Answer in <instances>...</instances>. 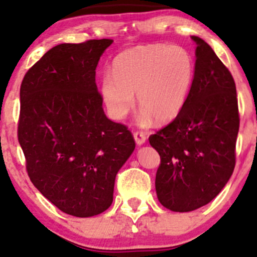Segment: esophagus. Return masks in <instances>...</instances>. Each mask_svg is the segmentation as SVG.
Wrapping results in <instances>:
<instances>
[{"instance_id":"esophagus-1","label":"esophagus","mask_w":257,"mask_h":257,"mask_svg":"<svg viewBox=\"0 0 257 257\" xmlns=\"http://www.w3.org/2000/svg\"><path fill=\"white\" fill-rule=\"evenodd\" d=\"M134 140H135V143H137L138 146L144 145V144L146 143L145 134H143V133H140V132L134 133Z\"/></svg>"}]
</instances>
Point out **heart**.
Wrapping results in <instances>:
<instances>
[{
    "label": "heart",
    "instance_id": "heart-1",
    "mask_svg": "<svg viewBox=\"0 0 257 257\" xmlns=\"http://www.w3.org/2000/svg\"><path fill=\"white\" fill-rule=\"evenodd\" d=\"M194 79V60L180 46L144 44L119 53L112 63V75H105L100 93L108 114L124 119L135 107L141 111L138 123L149 126L169 123L185 107Z\"/></svg>",
    "mask_w": 257,
    "mask_h": 257
}]
</instances>
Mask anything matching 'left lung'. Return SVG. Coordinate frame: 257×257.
Returning <instances> with one entry per match:
<instances>
[{"label": "left lung", "instance_id": "obj_1", "mask_svg": "<svg viewBox=\"0 0 257 257\" xmlns=\"http://www.w3.org/2000/svg\"><path fill=\"white\" fill-rule=\"evenodd\" d=\"M194 79L185 107L166 128L150 137L161 156L156 193L176 213L208 204L225 187L235 166L239 114L231 72L198 36Z\"/></svg>", "mask_w": 257, "mask_h": 257}]
</instances>
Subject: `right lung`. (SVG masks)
Segmentation results:
<instances>
[{"label": "right lung", "instance_id": "1", "mask_svg": "<svg viewBox=\"0 0 257 257\" xmlns=\"http://www.w3.org/2000/svg\"><path fill=\"white\" fill-rule=\"evenodd\" d=\"M113 40L61 43L26 72L18 139L31 182L64 213L90 217L113 200L117 173L135 141L106 117L95 83L100 57Z\"/></svg>", "mask_w": 257, "mask_h": 257}]
</instances>
